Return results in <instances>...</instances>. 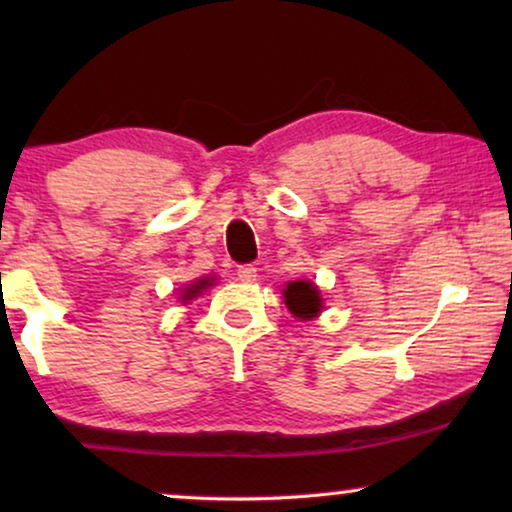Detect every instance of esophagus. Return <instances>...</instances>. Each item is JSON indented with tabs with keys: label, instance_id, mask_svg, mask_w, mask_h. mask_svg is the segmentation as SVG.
I'll use <instances>...</instances> for the list:
<instances>
[{
	"label": "esophagus",
	"instance_id": "34e87169",
	"mask_svg": "<svg viewBox=\"0 0 512 512\" xmlns=\"http://www.w3.org/2000/svg\"><path fill=\"white\" fill-rule=\"evenodd\" d=\"M237 279H240V282H244V284L256 282V268H254V265H240V268H237Z\"/></svg>",
	"mask_w": 512,
	"mask_h": 512
}]
</instances>
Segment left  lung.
Segmentation results:
<instances>
[{"label": "left lung", "instance_id": "8db88e82", "mask_svg": "<svg viewBox=\"0 0 512 512\" xmlns=\"http://www.w3.org/2000/svg\"><path fill=\"white\" fill-rule=\"evenodd\" d=\"M284 303L300 319H312L321 312L319 289L310 282H303V279L289 282V286L284 289Z\"/></svg>", "mask_w": 512, "mask_h": 512}]
</instances>
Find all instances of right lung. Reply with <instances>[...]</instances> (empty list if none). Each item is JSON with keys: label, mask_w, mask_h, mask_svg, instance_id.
Here are the masks:
<instances>
[{"label": "right lung", "mask_w": 512, "mask_h": 512, "mask_svg": "<svg viewBox=\"0 0 512 512\" xmlns=\"http://www.w3.org/2000/svg\"><path fill=\"white\" fill-rule=\"evenodd\" d=\"M205 286H209V277H205V279H200V282H195L193 286H188V289L184 291L186 296H184V300H188V298H195L198 296V293L205 289Z\"/></svg>", "instance_id": "add662e5"}]
</instances>
